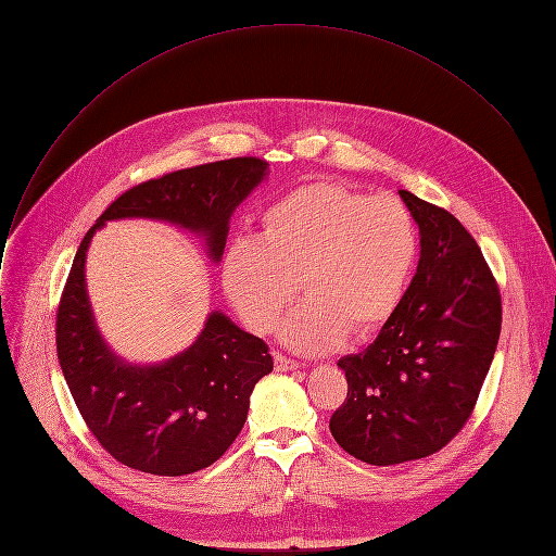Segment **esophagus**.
<instances>
[{
    "label": "esophagus",
    "instance_id": "esophagus-1",
    "mask_svg": "<svg viewBox=\"0 0 556 556\" xmlns=\"http://www.w3.org/2000/svg\"><path fill=\"white\" fill-rule=\"evenodd\" d=\"M275 367H277L279 371H294V369L301 367V363H296V361H292V358H288V356L275 352Z\"/></svg>",
    "mask_w": 556,
    "mask_h": 556
}]
</instances>
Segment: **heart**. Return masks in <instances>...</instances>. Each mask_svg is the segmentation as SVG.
<instances>
[{"label":"heart","instance_id":"obj_1","mask_svg":"<svg viewBox=\"0 0 556 556\" xmlns=\"http://www.w3.org/2000/svg\"><path fill=\"white\" fill-rule=\"evenodd\" d=\"M416 260L418 228L405 202L316 180L264 211L260 242L228 247L222 281L253 332L279 321L301 281L307 301L281 337L299 352H326L345 330L369 334L399 309Z\"/></svg>","mask_w":556,"mask_h":556}]
</instances>
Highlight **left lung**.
<instances>
[{"label":"left lung","instance_id":"obj_1","mask_svg":"<svg viewBox=\"0 0 556 556\" xmlns=\"http://www.w3.org/2000/svg\"><path fill=\"white\" fill-rule=\"evenodd\" d=\"M399 193L420 226L418 270L376 341L339 361L348 395L330 418L334 440L376 466L433 455L462 431L502 332L500 286L472 235Z\"/></svg>","mask_w":556,"mask_h":556}]
</instances>
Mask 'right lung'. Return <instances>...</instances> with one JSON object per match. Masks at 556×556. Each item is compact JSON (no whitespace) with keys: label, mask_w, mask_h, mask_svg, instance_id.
Listing matches in <instances>:
<instances>
[{"label":"right lung","mask_w":556,"mask_h":556,"mask_svg":"<svg viewBox=\"0 0 556 556\" xmlns=\"http://www.w3.org/2000/svg\"><path fill=\"white\" fill-rule=\"evenodd\" d=\"M266 167L262 157L242 155L144 180L103 211L76 251L56 307V356L90 433L129 468L178 478L219 459L242 431L251 393L273 371V356L260 337L213 312L180 356L153 367L118 361L94 328L86 294L92 235L118 217L169 219L204 232L219 260L235 206L260 185Z\"/></svg>","instance_id":"1"}]
</instances>
